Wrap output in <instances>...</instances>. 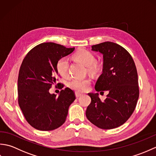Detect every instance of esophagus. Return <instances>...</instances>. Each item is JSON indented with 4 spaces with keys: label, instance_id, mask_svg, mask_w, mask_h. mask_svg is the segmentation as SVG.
<instances>
[{
    "label": "esophagus",
    "instance_id": "obj_1",
    "mask_svg": "<svg viewBox=\"0 0 156 156\" xmlns=\"http://www.w3.org/2000/svg\"><path fill=\"white\" fill-rule=\"evenodd\" d=\"M75 94H76V98H79V97H80L82 95V94L79 93V92H76Z\"/></svg>",
    "mask_w": 156,
    "mask_h": 156
}]
</instances>
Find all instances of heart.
Returning a JSON list of instances; mask_svg holds the SVG:
<instances>
[{
    "mask_svg": "<svg viewBox=\"0 0 156 156\" xmlns=\"http://www.w3.org/2000/svg\"><path fill=\"white\" fill-rule=\"evenodd\" d=\"M76 61L87 66V71L90 74H96L99 69L98 63L96 62L94 55L86 49H80L74 55ZM56 69L59 74L62 77L66 78L69 75V62L68 59L63 57L58 59L56 63ZM91 84L89 78L72 79L68 83L69 87L76 92H85L88 90Z\"/></svg>",
    "mask_w": 156,
    "mask_h": 156,
    "instance_id": "b5f03b06",
    "label": "heart"
}]
</instances>
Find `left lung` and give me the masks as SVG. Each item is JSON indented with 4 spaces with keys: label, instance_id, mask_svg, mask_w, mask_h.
Wrapping results in <instances>:
<instances>
[{
    "label": "left lung",
    "instance_id": "1",
    "mask_svg": "<svg viewBox=\"0 0 156 156\" xmlns=\"http://www.w3.org/2000/svg\"><path fill=\"white\" fill-rule=\"evenodd\" d=\"M92 50L103 55L102 74L95 84V90L108 91L104 101L98 93H88L90 104L86 116L98 128L111 129L124 124L136 107L140 94L137 72L130 54L122 46L106 41L92 46Z\"/></svg>",
    "mask_w": 156,
    "mask_h": 156
}]
</instances>
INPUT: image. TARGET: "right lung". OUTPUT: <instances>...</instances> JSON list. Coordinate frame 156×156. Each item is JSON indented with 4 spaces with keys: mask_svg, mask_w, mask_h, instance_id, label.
<instances>
[{
    "mask_svg": "<svg viewBox=\"0 0 156 156\" xmlns=\"http://www.w3.org/2000/svg\"><path fill=\"white\" fill-rule=\"evenodd\" d=\"M74 49L42 43L23 59L18 77V102L26 121L36 129L51 131L66 121L69 105L76 99L74 91L67 87L57 97L49 90L58 80L56 63Z\"/></svg>",
    "mask_w": 156,
    "mask_h": 156,
    "instance_id": "obj_1",
    "label": "right lung"
}]
</instances>
